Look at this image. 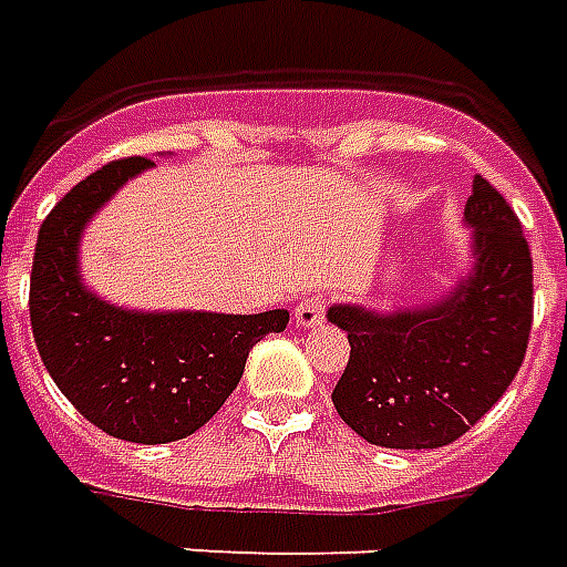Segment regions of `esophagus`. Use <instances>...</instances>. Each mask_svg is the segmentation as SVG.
<instances>
[{
  "mask_svg": "<svg viewBox=\"0 0 567 567\" xmlns=\"http://www.w3.org/2000/svg\"><path fill=\"white\" fill-rule=\"evenodd\" d=\"M324 312H328V300L321 295L307 297V300H300L295 309V321L300 328H312V324H319L324 319Z\"/></svg>",
  "mask_w": 567,
  "mask_h": 567,
  "instance_id": "34e87169",
  "label": "esophagus"
}]
</instances>
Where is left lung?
Segmentation results:
<instances>
[{"instance_id": "left-lung-1", "label": "left lung", "mask_w": 567, "mask_h": 567, "mask_svg": "<svg viewBox=\"0 0 567 567\" xmlns=\"http://www.w3.org/2000/svg\"><path fill=\"white\" fill-rule=\"evenodd\" d=\"M476 267L434 307L377 316L331 307L349 337L333 406L355 434L389 450H434L486 416L523 368L535 319L532 248L483 175L464 206Z\"/></svg>"}]
</instances>
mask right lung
I'll return each mask as SVG.
<instances>
[{
	"instance_id": "obj_1",
	"label": "right lung",
	"mask_w": 567,
	"mask_h": 567,
	"mask_svg": "<svg viewBox=\"0 0 567 567\" xmlns=\"http://www.w3.org/2000/svg\"><path fill=\"white\" fill-rule=\"evenodd\" d=\"M148 157L105 163L69 190L39 227L30 321L44 368L91 425L130 443H169L209 422L246 370L251 346L285 331L288 312H127L79 279V236L93 212Z\"/></svg>"
}]
</instances>
